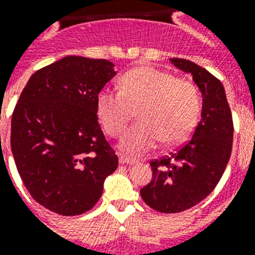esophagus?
I'll list each match as a JSON object with an SVG mask.
<instances>
[{"label": "esophagus", "instance_id": "esophagus-1", "mask_svg": "<svg viewBox=\"0 0 255 255\" xmlns=\"http://www.w3.org/2000/svg\"><path fill=\"white\" fill-rule=\"evenodd\" d=\"M119 162L122 163V164H133V163H136V159L129 158V156H126V155H122V153H120Z\"/></svg>", "mask_w": 255, "mask_h": 255}]
</instances>
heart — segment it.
<instances>
[{
	"instance_id": "b5f03b06",
	"label": "heart",
	"mask_w": 255,
	"mask_h": 255,
	"mask_svg": "<svg viewBox=\"0 0 255 255\" xmlns=\"http://www.w3.org/2000/svg\"><path fill=\"white\" fill-rule=\"evenodd\" d=\"M122 91L103 89L96 97V114L110 135L123 132L129 111L137 108L139 123L119 141V148L140 155L156 147L160 139L176 144L187 139L201 114V96L195 85L152 67L135 68L120 79Z\"/></svg>"
}]
</instances>
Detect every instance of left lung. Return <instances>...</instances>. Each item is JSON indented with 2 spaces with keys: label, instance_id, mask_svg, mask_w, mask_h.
I'll list each match as a JSON object with an SVG mask.
<instances>
[{
  "label": "left lung",
  "instance_id": "obj_1",
  "mask_svg": "<svg viewBox=\"0 0 255 255\" xmlns=\"http://www.w3.org/2000/svg\"><path fill=\"white\" fill-rule=\"evenodd\" d=\"M192 76L202 95L201 120L191 140L170 156L151 162L152 180L140 190L143 201L159 213H180L203 201L222 178L233 147V116L222 83L205 68L170 58Z\"/></svg>",
  "mask_w": 255,
  "mask_h": 255
}]
</instances>
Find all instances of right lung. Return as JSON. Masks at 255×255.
<instances>
[{"label": "right lung", "mask_w": 255, "mask_h": 255, "mask_svg": "<svg viewBox=\"0 0 255 255\" xmlns=\"http://www.w3.org/2000/svg\"><path fill=\"white\" fill-rule=\"evenodd\" d=\"M104 58L67 56L33 73L11 116L10 145L29 194L61 215L100 199L119 164L97 123L96 97L116 75Z\"/></svg>", "instance_id": "add662e5"}]
</instances>
